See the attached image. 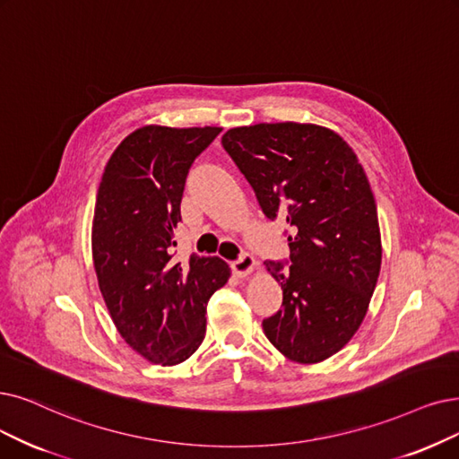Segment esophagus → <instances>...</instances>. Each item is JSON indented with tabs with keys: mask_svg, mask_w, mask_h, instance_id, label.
Listing matches in <instances>:
<instances>
[{
	"mask_svg": "<svg viewBox=\"0 0 459 459\" xmlns=\"http://www.w3.org/2000/svg\"><path fill=\"white\" fill-rule=\"evenodd\" d=\"M254 267H255V260L250 254H241L239 258L231 264V271L237 274V277H247V274L254 271Z\"/></svg>",
	"mask_w": 459,
	"mask_h": 459,
	"instance_id": "1",
	"label": "esophagus"
}]
</instances>
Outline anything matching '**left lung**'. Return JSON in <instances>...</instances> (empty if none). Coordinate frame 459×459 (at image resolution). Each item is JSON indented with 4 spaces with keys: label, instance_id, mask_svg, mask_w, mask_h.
<instances>
[{
    "label": "left lung",
    "instance_id": "1",
    "mask_svg": "<svg viewBox=\"0 0 459 459\" xmlns=\"http://www.w3.org/2000/svg\"><path fill=\"white\" fill-rule=\"evenodd\" d=\"M222 146L269 220L288 224L290 264L265 262L282 308L262 322L288 359L337 354L368 315L382 243L377 204L358 156L316 124L277 122L228 130Z\"/></svg>",
    "mask_w": 459,
    "mask_h": 459
}]
</instances>
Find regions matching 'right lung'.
Returning <instances> with one entry per match:
<instances>
[{
    "label": "right lung",
    "mask_w": 459,
    "mask_h": 459,
    "mask_svg": "<svg viewBox=\"0 0 459 459\" xmlns=\"http://www.w3.org/2000/svg\"><path fill=\"white\" fill-rule=\"evenodd\" d=\"M222 127L144 126L108 158L91 222V258L118 333L144 359L186 361L205 339L207 303L230 279L216 255L173 258L194 160Z\"/></svg>",
    "instance_id": "right-lung-1"
}]
</instances>
